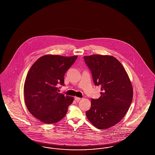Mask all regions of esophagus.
I'll use <instances>...</instances> for the list:
<instances>
[{
	"instance_id": "1",
	"label": "esophagus",
	"mask_w": 155,
	"mask_h": 155,
	"mask_svg": "<svg viewBox=\"0 0 155 155\" xmlns=\"http://www.w3.org/2000/svg\"><path fill=\"white\" fill-rule=\"evenodd\" d=\"M81 98H79V97H75V98H74V99H75V101H77V102H79L80 100H81Z\"/></svg>"
}]
</instances>
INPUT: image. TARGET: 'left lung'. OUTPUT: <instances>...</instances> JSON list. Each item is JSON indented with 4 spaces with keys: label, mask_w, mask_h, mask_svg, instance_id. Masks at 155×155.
<instances>
[{
    "label": "left lung",
    "mask_w": 155,
    "mask_h": 155,
    "mask_svg": "<svg viewBox=\"0 0 155 155\" xmlns=\"http://www.w3.org/2000/svg\"><path fill=\"white\" fill-rule=\"evenodd\" d=\"M96 86L101 87V97L91 100L86 112L91 124L100 130L113 127L126 115L133 98L130 79L122 64L112 56H84Z\"/></svg>",
    "instance_id": "left-lung-1"
}]
</instances>
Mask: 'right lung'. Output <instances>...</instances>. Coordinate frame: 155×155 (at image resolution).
Segmentation results:
<instances>
[{"instance_id":"add662e5","label":"right lung","mask_w":155,"mask_h":155,"mask_svg":"<svg viewBox=\"0 0 155 155\" xmlns=\"http://www.w3.org/2000/svg\"><path fill=\"white\" fill-rule=\"evenodd\" d=\"M78 56L47 54L35 62L25 80L24 101L34 117L54 124L65 117L74 98L57 91V85L64 84V75Z\"/></svg>"}]
</instances>
